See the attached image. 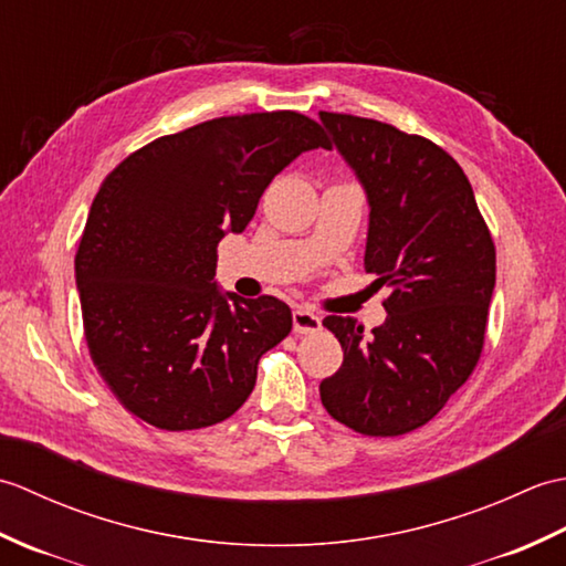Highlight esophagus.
<instances>
[{
    "label": "esophagus",
    "instance_id": "1",
    "mask_svg": "<svg viewBox=\"0 0 566 566\" xmlns=\"http://www.w3.org/2000/svg\"><path fill=\"white\" fill-rule=\"evenodd\" d=\"M294 321V333L298 335H308V333H318L321 331V316L314 314L311 308H296L292 314Z\"/></svg>",
    "mask_w": 566,
    "mask_h": 566
}]
</instances>
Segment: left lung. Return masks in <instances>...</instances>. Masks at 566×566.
<instances>
[{
  "label": "left lung",
  "mask_w": 566,
  "mask_h": 566,
  "mask_svg": "<svg viewBox=\"0 0 566 566\" xmlns=\"http://www.w3.org/2000/svg\"><path fill=\"white\" fill-rule=\"evenodd\" d=\"M321 122L367 191L365 270L391 290L371 333L323 318L343 365L321 381V401L363 436H403L436 418L482 357L496 248L462 167L436 143L353 114Z\"/></svg>",
  "instance_id": "left-lung-1"
}]
</instances>
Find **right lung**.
<instances>
[{"instance_id":"add662e5","label":"right lung","mask_w":566,"mask_h":566,"mask_svg":"<svg viewBox=\"0 0 566 566\" xmlns=\"http://www.w3.org/2000/svg\"><path fill=\"white\" fill-rule=\"evenodd\" d=\"M326 146L298 112L221 116L148 143L106 175L75 276L90 357L126 411L195 430L245 403L292 311L274 296L221 294L216 248L245 231L274 175Z\"/></svg>"}]
</instances>
